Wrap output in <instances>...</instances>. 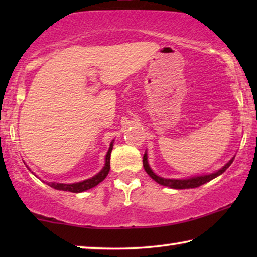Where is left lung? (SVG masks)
Here are the masks:
<instances>
[{
  "mask_svg": "<svg viewBox=\"0 0 257 257\" xmlns=\"http://www.w3.org/2000/svg\"><path fill=\"white\" fill-rule=\"evenodd\" d=\"M233 161H234V158L229 161V163L224 165V166L221 168V170L215 172V173H212V174H208V175H202V177H195V178H191V179H184V180H178V179H164V178L158 177L157 174L153 173V171L151 170L150 166H149V163H147V154L146 153L144 154V158H143V165H144V168H145L146 173L149 174L150 177L152 178L154 181H157L158 184H160V185H163V186H166V187H170V188H174V189H186V188H196V187H199V186L206 184V182L213 180L214 178L219 177L220 174H222L223 172L226 171L227 168L230 166Z\"/></svg>",
  "mask_w": 257,
  "mask_h": 257,
  "instance_id": "obj_1",
  "label": "left lung"
}]
</instances>
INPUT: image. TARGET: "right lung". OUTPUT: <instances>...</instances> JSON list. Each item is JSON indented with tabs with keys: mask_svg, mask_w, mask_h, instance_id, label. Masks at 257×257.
Wrapping results in <instances>:
<instances>
[{
	"mask_svg": "<svg viewBox=\"0 0 257 257\" xmlns=\"http://www.w3.org/2000/svg\"><path fill=\"white\" fill-rule=\"evenodd\" d=\"M112 149H113V143H111L110 149L107 151L106 158H105L104 168L97 175H94L93 178L87 179V180H84L82 182H77V184L68 185V184H56V182H49L48 185L52 188L58 189V191H66V192H72V193H80L94 187V186H97L99 182L103 181L104 179L107 177L108 172H110V158H111Z\"/></svg>",
	"mask_w": 257,
	"mask_h": 257,
	"instance_id": "obj_1",
	"label": "right lung"
}]
</instances>
